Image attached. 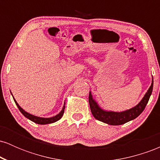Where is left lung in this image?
Masks as SVG:
<instances>
[{"label": "left lung", "mask_w": 160, "mask_h": 160, "mask_svg": "<svg viewBox=\"0 0 160 160\" xmlns=\"http://www.w3.org/2000/svg\"><path fill=\"white\" fill-rule=\"evenodd\" d=\"M153 87V79L152 80L151 86H150L147 93L143 98L142 100L135 107L123 112H113V111H105L99 108L94 99L92 98L91 92L89 95V107L92 115L96 120L104 123H108L113 126L122 125L126 123L130 120H132L138 117L142 113L149 101L150 95L152 94Z\"/></svg>", "instance_id": "left-lung-1"}]
</instances>
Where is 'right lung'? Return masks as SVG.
<instances>
[{
  "label": "right lung",
  "mask_w": 160,
  "mask_h": 160,
  "mask_svg": "<svg viewBox=\"0 0 160 160\" xmlns=\"http://www.w3.org/2000/svg\"><path fill=\"white\" fill-rule=\"evenodd\" d=\"M14 99V98H13ZM14 102H15V103L16 105H17L18 108H19V110L20 111L22 114L25 116V117L28 119H29L30 120H32V122H35V123H38V124H41V125H44V124H49V123H52V122H56V121H58V120H60V119L62 118V117L63 116V113L64 112H65V105H64L63 108H62V111L60 112L59 113H58V115L55 116V117H50V118H42V117H36V116H34V115H32L30 114V113H27L26 111H25L19 105V104L16 102V101L14 99Z\"/></svg>",
  "instance_id": "right-lung-1"
}]
</instances>
